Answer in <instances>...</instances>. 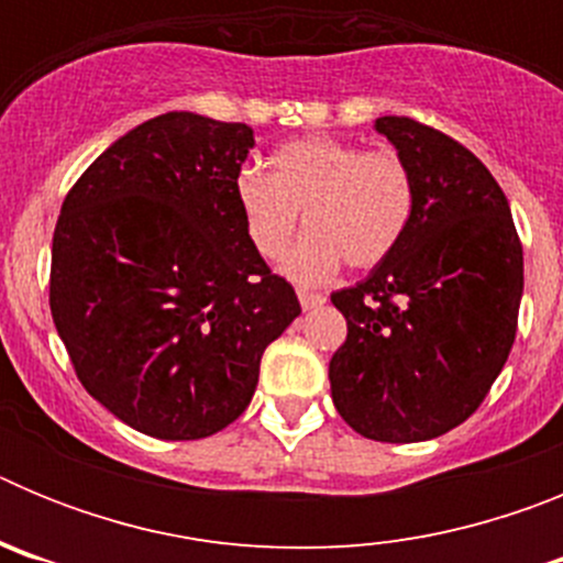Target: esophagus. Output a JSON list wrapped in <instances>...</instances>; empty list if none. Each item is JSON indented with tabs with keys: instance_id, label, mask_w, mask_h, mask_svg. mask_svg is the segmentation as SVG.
I'll list each match as a JSON object with an SVG mask.
<instances>
[{
	"instance_id": "34e87169",
	"label": "esophagus",
	"mask_w": 563,
	"mask_h": 563,
	"mask_svg": "<svg viewBox=\"0 0 563 563\" xmlns=\"http://www.w3.org/2000/svg\"><path fill=\"white\" fill-rule=\"evenodd\" d=\"M298 301H301V307H305V310H318V307L324 305L327 298L321 296V292H307V290H301V292H298Z\"/></svg>"
}]
</instances>
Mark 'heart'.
I'll return each instance as SVG.
<instances>
[{
  "label": "heart",
  "mask_w": 563,
  "mask_h": 563,
  "mask_svg": "<svg viewBox=\"0 0 563 563\" xmlns=\"http://www.w3.org/2000/svg\"><path fill=\"white\" fill-rule=\"evenodd\" d=\"M236 206L247 239L262 258H282L305 213V239L285 273L298 285H321L346 262L369 271L397 251L415 217L417 186L406 157L391 148L366 152L330 134L285 143L271 174L242 168Z\"/></svg>",
  "instance_id": "obj_1"
}]
</instances>
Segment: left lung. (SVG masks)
Wrapping results in <instances>:
<instances>
[{
  "mask_svg": "<svg viewBox=\"0 0 563 563\" xmlns=\"http://www.w3.org/2000/svg\"><path fill=\"white\" fill-rule=\"evenodd\" d=\"M411 166L397 251L332 292L346 341L330 361L338 415L366 440H434L479 409L519 327L525 256L505 191L474 152L415 118H377Z\"/></svg>",
  "mask_w": 563,
  "mask_h": 563,
  "instance_id": "left-lung-1",
  "label": "left lung"
}]
</instances>
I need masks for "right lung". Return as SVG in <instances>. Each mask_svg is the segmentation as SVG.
<instances>
[{"mask_svg":"<svg viewBox=\"0 0 563 563\" xmlns=\"http://www.w3.org/2000/svg\"><path fill=\"white\" fill-rule=\"evenodd\" d=\"M253 129L166 112L114 141L64 197L49 312L84 389L157 440L247 409L258 363L301 312L247 239L236 174Z\"/></svg>","mask_w":563,"mask_h":563,"instance_id":"1","label":"right lung"}]
</instances>
